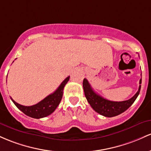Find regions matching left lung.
<instances>
[{
	"label": "left lung",
	"instance_id": "1",
	"mask_svg": "<svg viewBox=\"0 0 151 151\" xmlns=\"http://www.w3.org/2000/svg\"><path fill=\"white\" fill-rule=\"evenodd\" d=\"M141 82L142 78H140L139 83L141 84ZM83 86L84 93L86 99L93 109L99 114L109 118L116 116L126 111L134 103L135 99L139 95L140 87H141L140 85L138 92L129 100L117 102V101H109L96 93L91 88L88 81L86 78L83 79Z\"/></svg>",
	"mask_w": 151,
	"mask_h": 151
}]
</instances>
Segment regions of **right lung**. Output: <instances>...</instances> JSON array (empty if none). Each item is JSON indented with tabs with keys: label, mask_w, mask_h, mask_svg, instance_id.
<instances>
[{
	"label": "right lung",
	"mask_w": 151,
	"mask_h": 151,
	"mask_svg": "<svg viewBox=\"0 0 151 151\" xmlns=\"http://www.w3.org/2000/svg\"><path fill=\"white\" fill-rule=\"evenodd\" d=\"M69 78H70V76L67 77L65 80L63 81L55 92L49 95L43 100H42L41 101H40L37 104L33 105V106H22V105L13 101L11 98V99L13 103L16 105V107L19 110H21L22 112L26 116L33 118H37V119L44 118V117L48 116L54 112V111L58 106L63 97V88L68 81H69Z\"/></svg>",
	"instance_id": "obj_1"
}]
</instances>
